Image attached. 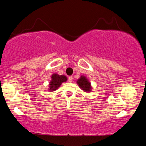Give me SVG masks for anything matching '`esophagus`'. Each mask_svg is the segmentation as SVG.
Wrapping results in <instances>:
<instances>
[{"mask_svg": "<svg viewBox=\"0 0 146 146\" xmlns=\"http://www.w3.org/2000/svg\"><path fill=\"white\" fill-rule=\"evenodd\" d=\"M73 80V77L72 76H69L68 77V82H72Z\"/></svg>", "mask_w": 146, "mask_h": 146, "instance_id": "obj_1", "label": "esophagus"}]
</instances>
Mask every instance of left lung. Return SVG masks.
Wrapping results in <instances>:
<instances>
[{
    "label": "left lung",
    "instance_id": "left-lung-1",
    "mask_svg": "<svg viewBox=\"0 0 146 146\" xmlns=\"http://www.w3.org/2000/svg\"><path fill=\"white\" fill-rule=\"evenodd\" d=\"M77 84L81 88L82 90H83L86 92H89L92 90L90 83L84 76H81L80 78L78 79V80L77 81Z\"/></svg>",
    "mask_w": 146,
    "mask_h": 146
}]
</instances>
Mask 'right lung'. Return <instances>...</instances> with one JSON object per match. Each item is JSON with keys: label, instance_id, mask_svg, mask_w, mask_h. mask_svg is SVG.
<instances>
[{"label": "right lung", "instance_id": "add662e5", "mask_svg": "<svg viewBox=\"0 0 146 146\" xmlns=\"http://www.w3.org/2000/svg\"><path fill=\"white\" fill-rule=\"evenodd\" d=\"M52 80L50 82L49 90L54 91L59 88L62 82H64L67 80V78L64 75H58L57 74H54L52 76Z\"/></svg>", "mask_w": 146, "mask_h": 146}]
</instances>
